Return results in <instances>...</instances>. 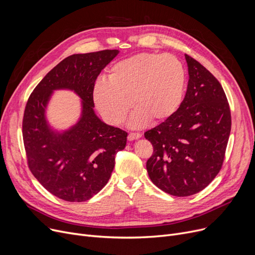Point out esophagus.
<instances>
[{"label":"esophagus","mask_w":255,"mask_h":255,"mask_svg":"<svg viewBox=\"0 0 255 255\" xmlns=\"http://www.w3.org/2000/svg\"><path fill=\"white\" fill-rule=\"evenodd\" d=\"M139 137H141V134L139 132H130L128 134V139L129 140H134V139H138Z\"/></svg>","instance_id":"esophagus-1"}]
</instances>
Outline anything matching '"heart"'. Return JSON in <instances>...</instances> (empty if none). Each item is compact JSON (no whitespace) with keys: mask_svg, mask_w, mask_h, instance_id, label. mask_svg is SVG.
I'll list each match as a JSON object with an SVG mask.
<instances>
[{"mask_svg":"<svg viewBox=\"0 0 255 255\" xmlns=\"http://www.w3.org/2000/svg\"><path fill=\"white\" fill-rule=\"evenodd\" d=\"M187 84L184 64L171 53L140 52L115 63L109 79L99 78L93 87V100L112 125L124 123L133 105L131 125L150 120L161 122L175 114L183 101ZM132 103H130V101Z\"/></svg>","mask_w":255,"mask_h":255,"instance_id":"1","label":"heart"}]
</instances>
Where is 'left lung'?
<instances>
[{"label": "left lung", "mask_w": 255, "mask_h": 255, "mask_svg": "<svg viewBox=\"0 0 255 255\" xmlns=\"http://www.w3.org/2000/svg\"><path fill=\"white\" fill-rule=\"evenodd\" d=\"M189 80L179 110L145 131L153 154L146 161L151 181L162 191L189 196L205 189L220 171L232 129L229 101L206 67L185 55Z\"/></svg>", "instance_id": "left-lung-1"}]
</instances>
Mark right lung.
Instances as JSON below:
<instances>
[{"mask_svg":"<svg viewBox=\"0 0 255 255\" xmlns=\"http://www.w3.org/2000/svg\"><path fill=\"white\" fill-rule=\"evenodd\" d=\"M119 51L105 49L64 59L44 76L28 99L22 119V138L28 166L51 194L67 202H86L109 182L115 158L126 145L128 133L112 127L93 111L97 76ZM73 89L83 99L80 122L63 135L53 133L44 118L51 92Z\"/></svg>","mask_w":255,"mask_h":255,"instance_id":"add662e5","label":"right lung"}]
</instances>
